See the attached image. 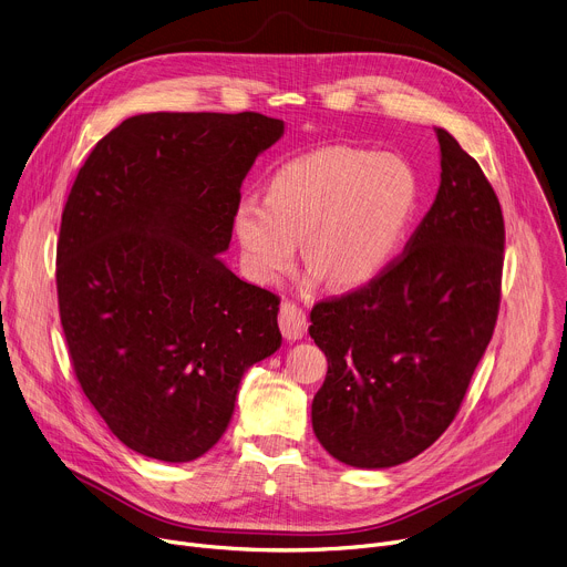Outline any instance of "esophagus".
Listing matches in <instances>:
<instances>
[{"instance_id":"34e87169","label":"esophagus","mask_w":567,"mask_h":567,"mask_svg":"<svg viewBox=\"0 0 567 567\" xmlns=\"http://www.w3.org/2000/svg\"><path fill=\"white\" fill-rule=\"evenodd\" d=\"M280 330L287 341H298L307 334V313L293 305V302H282L280 307Z\"/></svg>"}]
</instances>
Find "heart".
Returning <instances> with one entry per match:
<instances>
[{
	"mask_svg": "<svg viewBox=\"0 0 567 567\" xmlns=\"http://www.w3.org/2000/svg\"><path fill=\"white\" fill-rule=\"evenodd\" d=\"M420 206L422 182L409 158L328 145L280 166L267 199H241L233 233L258 282H280L296 267L305 239L307 285L330 278L348 291L388 274L406 247Z\"/></svg>",
	"mask_w": 567,
	"mask_h": 567,
	"instance_id": "b5f03b06",
	"label": "heart"
}]
</instances>
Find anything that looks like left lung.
<instances>
[{"label": "left lung", "mask_w": 567, "mask_h": 567, "mask_svg": "<svg viewBox=\"0 0 567 567\" xmlns=\"http://www.w3.org/2000/svg\"><path fill=\"white\" fill-rule=\"evenodd\" d=\"M435 202L388 274L318 302L309 334L328 357L311 426L332 457L388 468L453 422L501 305L505 221L477 161L444 130Z\"/></svg>", "instance_id": "8db88e82"}]
</instances>
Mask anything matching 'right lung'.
<instances>
[{"label":"right lung","instance_id":"right-lung-1","mask_svg":"<svg viewBox=\"0 0 567 567\" xmlns=\"http://www.w3.org/2000/svg\"><path fill=\"white\" fill-rule=\"evenodd\" d=\"M282 134L256 112L138 114L96 143L69 193L55 280L73 370L145 457L210 451L241 377L282 343L278 296L219 260L239 186Z\"/></svg>","mask_w":567,"mask_h":567}]
</instances>
